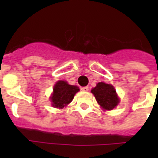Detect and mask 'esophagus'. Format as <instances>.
Returning <instances> with one entry per match:
<instances>
[{"label":"esophagus","mask_w":158,"mask_h":158,"mask_svg":"<svg viewBox=\"0 0 158 158\" xmlns=\"http://www.w3.org/2000/svg\"><path fill=\"white\" fill-rule=\"evenodd\" d=\"M81 90L83 92H88V91H89V87H88V86L83 87V88H81Z\"/></svg>","instance_id":"34e87169"}]
</instances>
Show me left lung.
<instances>
[{
	"label": "left lung",
	"instance_id": "obj_1",
	"mask_svg": "<svg viewBox=\"0 0 158 158\" xmlns=\"http://www.w3.org/2000/svg\"><path fill=\"white\" fill-rule=\"evenodd\" d=\"M91 92L99 105L105 110H112L119 103V98L115 94V89L110 84L103 82L98 83Z\"/></svg>",
	"mask_w": 158,
	"mask_h": 158
}]
</instances>
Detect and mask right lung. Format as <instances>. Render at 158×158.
I'll list each match as a JSON object with an SVG mask.
<instances>
[{"instance_id":"right-lung-1","label":"right lung","mask_w":158,"mask_h":158,"mask_svg":"<svg viewBox=\"0 0 158 158\" xmlns=\"http://www.w3.org/2000/svg\"><path fill=\"white\" fill-rule=\"evenodd\" d=\"M79 91L77 86L69 85L65 81H58L54 86L52 96L51 97L52 106L56 108H63L71 102L75 94Z\"/></svg>"}]
</instances>
